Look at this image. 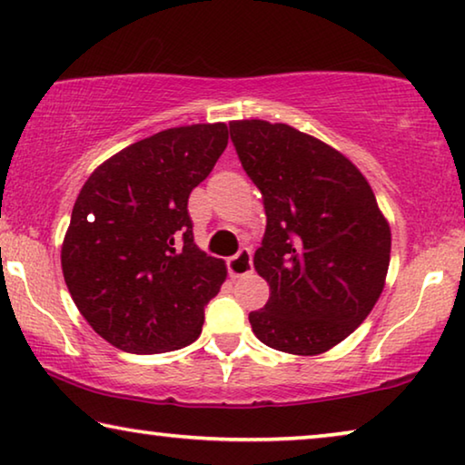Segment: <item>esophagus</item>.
I'll use <instances>...</instances> for the list:
<instances>
[{
    "label": "esophagus",
    "instance_id": "esophagus-1",
    "mask_svg": "<svg viewBox=\"0 0 465 465\" xmlns=\"http://www.w3.org/2000/svg\"><path fill=\"white\" fill-rule=\"evenodd\" d=\"M226 268H228V274L234 276V278L249 274V272H252V268H253L252 252H249L247 247L239 249V252L234 253L232 257H228V260H226Z\"/></svg>",
    "mask_w": 465,
    "mask_h": 465
}]
</instances>
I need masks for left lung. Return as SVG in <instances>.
Wrapping results in <instances>:
<instances>
[{"instance_id":"obj_1","label":"left lung","mask_w":465,"mask_h":465,"mask_svg":"<svg viewBox=\"0 0 465 465\" xmlns=\"http://www.w3.org/2000/svg\"><path fill=\"white\" fill-rule=\"evenodd\" d=\"M231 139L266 210L253 266L268 281L270 299L249 322L278 351L324 353L381 297L389 223L360 170L316 137L289 124L234 120Z\"/></svg>"}]
</instances>
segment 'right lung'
Wrapping results in <instances>:
<instances>
[{
	"label": "right lung",
	"instance_id": "right-lung-1",
	"mask_svg": "<svg viewBox=\"0 0 465 465\" xmlns=\"http://www.w3.org/2000/svg\"><path fill=\"white\" fill-rule=\"evenodd\" d=\"M228 145V126L155 133L104 162L78 193L62 272L78 312L126 353L187 347L226 278L193 241L187 203Z\"/></svg>",
	"mask_w": 465,
	"mask_h": 465
}]
</instances>
